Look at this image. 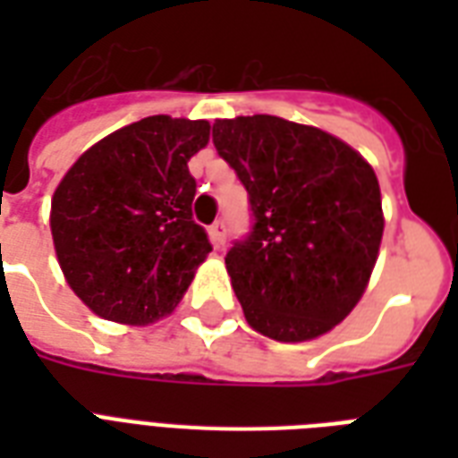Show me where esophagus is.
I'll list each match as a JSON object with an SVG mask.
<instances>
[{
	"label": "esophagus",
	"instance_id": "1",
	"mask_svg": "<svg viewBox=\"0 0 458 458\" xmlns=\"http://www.w3.org/2000/svg\"><path fill=\"white\" fill-rule=\"evenodd\" d=\"M208 235H211V242H214L216 250H221L223 244H225V223H211V225H208Z\"/></svg>",
	"mask_w": 458,
	"mask_h": 458
}]
</instances>
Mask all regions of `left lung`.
Instances as JSON below:
<instances>
[{"label":"left lung","instance_id":"obj_1","mask_svg":"<svg viewBox=\"0 0 458 458\" xmlns=\"http://www.w3.org/2000/svg\"><path fill=\"white\" fill-rule=\"evenodd\" d=\"M214 145L254 216L225 254L244 318L278 342L326 335L376 266L385 225L376 173L342 140L264 114L216 121Z\"/></svg>","mask_w":458,"mask_h":458}]
</instances>
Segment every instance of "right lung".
I'll list each match as a JSON object with an SVG mask.
<instances>
[{"instance_id":"obj_1","label":"right lung","mask_w":458,"mask_h":458,"mask_svg":"<svg viewBox=\"0 0 458 458\" xmlns=\"http://www.w3.org/2000/svg\"><path fill=\"white\" fill-rule=\"evenodd\" d=\"M207 121L149 116L89 147L52 197V237L68 285L106 320L147 326L171 313L211 251L192 221L187 161Z\"/></svg>"}]
</instances>
